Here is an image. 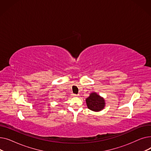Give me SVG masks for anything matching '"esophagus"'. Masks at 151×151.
<instances>
[{
	"mask_svg": "<svg viewBox=\"0 0 151 151\" xmlns=\"http://www.w3.org/2000/svg\"><path fill=\"white\" fill-rule=\"evenodd\" d=\"M72 96H73V97H78V96H79V95H76V94H72Z\"/></svg>",
	"mask_w": 151,
	"mask_h": 151,
	"instance_id": "obj_1",
	"label": "esophagus"
}]
</instances>
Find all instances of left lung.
Masks as SVG:
<instances>
[{
    "label": "left lung",
    "mask_w": 151,
    "mask_h": 151,
    "mask_svg": "<svg viewBox=\"0 0 151 151\" xmlns=\"http://www.w3.org/2000/svg\"><path fill=\"white\" fill-rule=\"evenodd\" d=\"M86 102L88 108L94 112L100 111L104 109L106 105L105 99L95 92L90 93L89 96L86 99Z\"/></svg>",
    "instance_id": "obj_1"
}]
</instances>
